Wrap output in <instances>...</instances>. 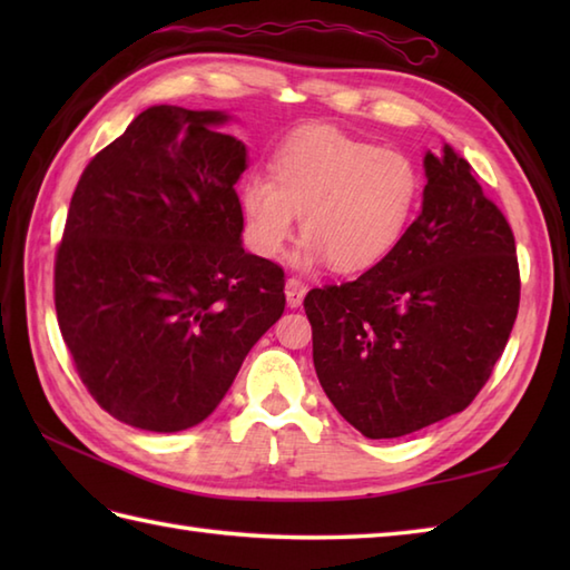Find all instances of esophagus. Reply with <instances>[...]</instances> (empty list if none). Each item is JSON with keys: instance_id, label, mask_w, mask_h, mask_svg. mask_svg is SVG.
Listing matches in <instances>:
<instances>
[{"instance_id": "1", "label": "esophagus", "mask_w": 570, "mask_h": 570, "mask_svg": "<svg viewBox=\"0 0 570 570\" xmlns=\"http://www.w3.org/2000/svg\"><path fill=\"white\" fill-rule=\"evenodd\" d=\"M306 284L304 282H298V278H288L286 282V304H288V308H298L301 304H304V296H306Z\"/></svg>"}]
</instances>
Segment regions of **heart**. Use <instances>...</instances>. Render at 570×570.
I'll return each mask as SVG.
<instances>
[{
    "label": "heart",
    "mask_w": 570,
    "mask_h": 570,
    "mask_svg": "<svg viewBox=\"0 0 570 570\" xmlns=\"http://www.w3.org/2000/svg\"><path fill=\"white\" fill-rule=\"evenodd\" d=\"M423 198V174L409 154L380 149L335 129H313L274 156V176L252 171L239 184L245 237L259 257H278L298 225V266L331 262L355 274L402 245Z\"/></svg>",
    "instance_id": "obj_1"
}]
</instances>
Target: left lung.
Segmentation results:
<instances>
[{
	"label": "left lung",
	"mask_w": 570,
	"mask_h": 570,
	"mask_svg": "<svg viewBox=\"0 0 570 570\" xmlns=\"http://www.w3.org/2000/svg\"><path fill=\"white\" fill-rule=\"evenodd\" d=\"M421 213L390 257L308 292L313 365L341 416L399 439L463 411L490 380L519 308L514 235L465 159L423 156Z\"/></svg>",
	"instance_id": "left-lung-1"
}]
</instances>
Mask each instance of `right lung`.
<instances>
[{
	"label": "right lung",
	"instance_id": "obj_1",
	"mask_svg": "<svg viewBox=\"0 0 570 570\" xmlns=\"http://www.w3.org/2000/svg\"><path fill=\"white\" fill-rule=\"evenodd\" d=\"M220 110L156 105L85 168L56 254V313L117 421L186 431L282 318L284 269L242 247L247 147Z\"/></svg>",
	"mask_w": 570,
	"mask_h": 570
}]
</instances>
